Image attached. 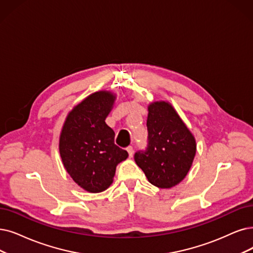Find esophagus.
<instances>
[{
    "instance_id": "obj_1",
    "label": "esophagus",
    "mask_w": 253,
    "mask_h": 253,
    "mask_svg": "<svg viewBox=\"0 0 253 253\" xmlns=\"http://www.w3.org/2000/svg\"><path fill=\"white\" fill-rule=\"evenodd\" d=\"M126 150H127V153H128V157L132 158V157H133V154H134V148H133V146H127V147H126Z\"/></svg>"
}]
</instances>
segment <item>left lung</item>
Listing matches in <instances>:
<instances>
[{
	"label": "left lung",
	"instance_id": "8db88e82",
	"mask_svg": "<svg viewBox=\"0 0 253 253\" xmlns=\"http://www.w3.org/2000/svg\"><path fill=\"white\" fill-rule=\"evenodd\" d=\"M147 147L135 154L136 164L150 184L172 188L183 180L193 163L196 141L174 108L167 102L148 106Z\"/></svg>",
	"mask_w": 253,
	"mask_h": 253
}]
</instances>
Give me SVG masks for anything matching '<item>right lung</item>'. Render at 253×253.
Wrapping results in <instances>:
<instances>
[{
  "mask_svg": "<svg viewBox=\"0 0 253 253\" xmlns=\"http://www.w3.org/2000/svg\"><path fill=\"white\" fill-rule=\"evenodd\" d=\"M115 98L110 91L90 94L68 113L60 135L59 151L66 171L91 193L108 189L116 166L128 157L114 143V130L105 123Z\"/></svg>",
  "mask_w": 253,
  "mask_h": 253,
  "instance_id": "right-lung-1",
  "label": "right lung"
}]
</instances>
